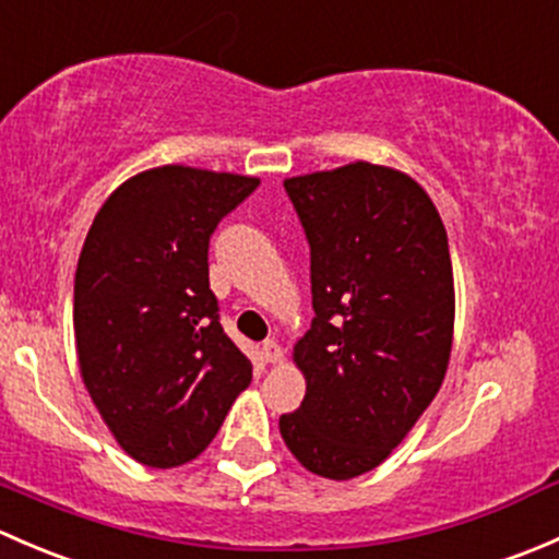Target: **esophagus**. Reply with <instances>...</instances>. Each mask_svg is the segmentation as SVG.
Here are the masks:
<instances>
[{"label": "esophagus", "mask_w": 559, "mask_h": 559, "mask_svg": "<svg viewBox=\"0 0 559 559\" xmlns=\"http://www.w3.org/2000/svg\"><path fill=\"white\" fill-rule=\"evenodd\" d=\"M262 357H264V362L278 365V362H284V348H281L275 341H264Z\"/></svg>", "instance_id": "1"}]
</instances>
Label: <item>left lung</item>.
Here are the masks:
<instances>
[{"instance_id": "obj_1", "label": "left lung", "mask_w": 559, "mask_h": 559, "mask_svg": "<svg viewBox=\"0 0 559 559\" xmlns=\"http://www.w3.org/2000/svg\"><path fill=\"white\" fill-rule=\"evenodd\" d=\"M311 243V330L295 343L306 397L281 416L302 467L332 481L373 471L447 376L454 273L430 194L394 167L352 162L286 178Z\"/></svg>"}]
</instances>
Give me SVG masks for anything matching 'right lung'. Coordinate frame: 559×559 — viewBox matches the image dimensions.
I'll return each instance as SVG.
<instances>
[{"label":"right lung","mask_w":559,"mask_h":559,"mask_svg":"<svg viewBox=\"0 0 559 559\" xmlns=\"http://www.w3.org/2000/svg\"><path fill=\"white\" fill-rule=\"evenodd\" d=\"M259 178L165 165L94 216L75 270V348L99 416L132 460L178 467L216 438L251 362L218 324L213 229Z\"/></svg>","instance_id":"obj_1"}]
</instances>
